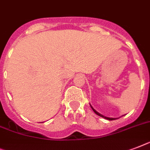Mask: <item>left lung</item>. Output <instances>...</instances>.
<instances>
[{
    "label": "left lung",
    "mask_w": 150,
    "mask_h": 150,
    "mask_svg": "<svg viewBox=\"0 0 150 150\" xmlns=\"http://www.w3.org/2000/svg\"><path fill=\"white\" fill-rule=\"evenodd\" d=\"M90 106H91V108H92V110L94 111V112L96 113V115H99V116H101V117L104 118V119H108V120H115V119H116V118H109V117H105V116H104V115H102V114H100V113H98V112H97V111L95 110V109H93V108H92V105H90Z\"/></svg>",
    "instance_id": "1"
}]
</instances>
